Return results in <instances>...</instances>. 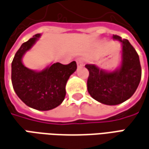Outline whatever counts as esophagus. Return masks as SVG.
I'll list each match as a JSON object with an SVG mask.
<instances>
[{
	"instance_id": "1",
	"label": "esophagus",
	"mask_w": 149,
	"mask_h": 149,
	"mask_svg": "<svg viewBox=\"0 0 149 149\" xmlns=\"http://www.w3.org/2000/svg\"><path fill=\"white\" fill-rule=\"evenodd\" d=\"M76 61H77V66L78 67H81L84 65V59H83L82 58H77L76 59Z\"/></svg>"
}]
</instances>
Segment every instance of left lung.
I'll return each instance as SVG.
<instances>
[{"label": "left lung", "mask_w": 149, "mask_h": 149, "mask_svg": "<svg viewBox=\"0 0 149 149\" xmlns=\"http://www.w3.org/2000/svg\"><path fill=\"white\" fill-rule=\"evenodd\" d=\"M122 44V61L120 68L112 72L86 64L89 71L87 90L93 99L107 105H117L130 99L141 79V66L136 50L129 40L113 35Z\"/></svg>", "instance_id": "left-lung-1"}]
</instances>
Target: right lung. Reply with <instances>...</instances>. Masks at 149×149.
Returning a JSON list of instances; mask_svg holds the SVG:
<instances>
[{
    "label": "right lung",
    "instance_id": "obj_1",
    "mask_svg": "<svg viewBox=\"0 0 149 149\" xmlns=\"http://www.w3.org/2000/svg\"><path fill=\"white\" fill-rule=\"evenodd\" d=\"M36 34L24 42L15 54L11 64V81L16 95L28 107L48 111L62 104L66 95L67 81L77 69V63H54L40 72H35L22 63L24 54L40 37Z\"/></svg>",
    "mask_w": 149,
    "mask_h": 149
}]
</instances>
